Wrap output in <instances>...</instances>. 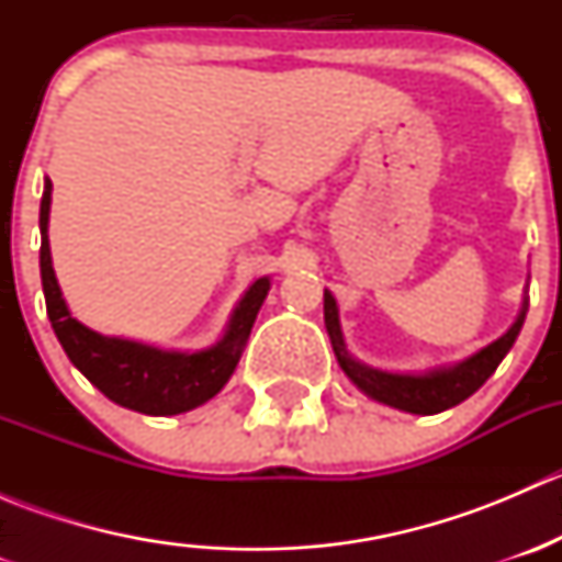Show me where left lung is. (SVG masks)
<instances>
[{
	"label": "left lung",
	"instance_id": "1",
	"mask_svg": "<svg viewBox=\"0 0 562 562\" xmlns=\"http://www.w3.org/2000/svg\"><path fill=\"white\" fill-rule=\"evenodd\" d=\"M527 302L519 313L517 323L503 334L501 339H495L492 345H486L484 350H479L475 356H470L462 364L451 367V370H438L429 372V375H391V372L372 370V367L359 364L356 359H350V353L345 350L342 331H339V317H337V302H334L331 293H323V317H326V331L331 337L334 356H337L339 367L345 370V375L356 383L364 394H370L372 400L386 402L391 407H400V411L418 413V416H432V413L449 411V407L459 405L462 400H468L473 391H479L486 383V378L497 370L506 353L512 350L514 339H517L519 328L525 323Z\"/></svg>",
	"mask_w": 562,
	"mask_h": 562
}]
</instances>
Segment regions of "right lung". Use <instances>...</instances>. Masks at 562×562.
Listing matches in <instances>:
<instances>
[{
    "label": "right lung",
    "mask_w": 562,
    "mask_h": 562,
    "mask_svg": "<svg viewBox=\"0 0 562 562\" xmlns=\"http://www.w3.org/2000/svg\"><path fill=\"white\" fill-rule=\"evenodd\" d=\"M48 209H50V179H45L43 201H40V277H43L45 310L56 339L65 348L67 359L94 383L108 400L146 416H176L192 411L212 400L234 375L239 356L252 328L255 315L269 293V277L255 282L231 317L228 334L223 342L201 353H168L149 345L111 339L92 331L67 310L50 266L48 247Z\"/></svg>",
    "instance_id": "1"
}]
</instances>
